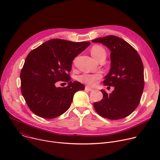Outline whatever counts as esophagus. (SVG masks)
I'll return each instance as SVG.
<instances>
[{
    "mask_svg": "<svg viewBox=\"0 0 160 160\" xmlns=\"http://www.w3.org/2000/svg\"><path fill=\"white\" fill-rule=\"evenodd\" d=\"M85 88V90H88V91H92V90H94L93 88H92L90 87H88V86H86Z\"/></svg>",
    "mask_w": 160,
    "mask_h": 160,
    "instance_id": "obj_1",
    "label": "esophagus"
}]
</instances>
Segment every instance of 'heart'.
I'll return each mask as SVG.
<instances>
[{"mask_svg": "<svg viewBox=\"0 0 160 160\" xmlns=\"http://www.w3.org/2000/svg\"><path fill=\"white\" fill-rule=\"evenodd\" d=\"M90 52L92 56L97 60L101 57H106V52L105 49L100 45H94L91 48ZM102 78V75L99 73H83L78 77L80 82L90 86H95L98 84V81Z\"/></svg>", "mask_w": 160, "mask_h": 160, "instance_id": "heart-1", "label": "heart"}]
</instances>
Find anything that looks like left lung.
<instances>
[{"label": "left lung", "instance_id": "8db88e82", "mask_svg": "<svg viewBox=\"0 0 160 160\" xmlns=\"http://www.w3.org/2000/svg\"><path fill=\"white\" fill-rule=\"evenodd\" d=\"M92 42L101 43L111 51V69L103 83L115 87L109 94L101 90L103 98L96 102L94 108L105 118H124L138 106L142 94L144 77L141 58L131 45L117 36L108 35Z\"/></svg>", "mask_w": 160, "mask_h": 160}]
</instances>
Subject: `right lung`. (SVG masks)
I'll return each instance as SVG.
<instances>
[{
  "instance_id": "right-lung-1",
  "label": "right lung",
  "mask_w": 160,
  "mask_h": 160,
  "mask_svg": "<svg viewBox=\"0 0 160 160\" xmlns=\"http://www.w3.org/2000/svg\"><path fill=\"white\" fill-rule=\"evenodd\" d=\"M90 45L54 38L44 42L27 56L20 73L21 91L28 106L36 115L47 119L56 118L71 106L74 94L85 87L71 82L68 74L73 60ZM59 81L68 82L56 88Z\"/></svg>"
}]
</instances>
